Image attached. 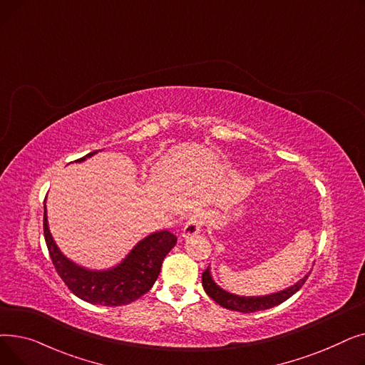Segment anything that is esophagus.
<instances>
[{
	"mask_svg": "<svg viewBox=\"0 0 365 365\" xmlns=\"http://www.w3.org/2000/svg\"><path fill=\"white\" fill-rule=\"evenodd\" d=\"M207 217L204 213H195L190 216L183 227V237H190V235H195L201 231V227L205 225Z\"/></svg>",
	"mask_w": 365,
	"mask_h": 365,
	"instance_id": "34e87169",
	"label": "esophagus"
}]
</instances>
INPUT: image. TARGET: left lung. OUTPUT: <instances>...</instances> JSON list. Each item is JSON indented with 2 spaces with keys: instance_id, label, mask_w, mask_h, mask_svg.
Listing matches in <instances>:
<instances>
[{
  "instance_id": "left-lung-1",
  "label": "left lung",
  "mask_w": 365,
  "mask_h": 365,
  "mask_svg": "<svg viewBox=\"0 0 365 365\" xmlns=\"http://www.w3.org/2000/svg\"><path fill=\"white\" fill-rule=\"evenodd\" d=\"M309 275H306L304 278H302L299 282H296L294 285L289 287L287 290L269 294V296H260V297H240L235 294L227 293L225 290H222L220 287L212 279V275H210V269H207L202 272V287L205 293L212 297L216 303H219L222 308L231 309V311H238V312H257V311H264L274 308V306L285 302L287 299H290L296 292H299L302 289V285L306 282Z\"/></svg>"
}]
</instances>
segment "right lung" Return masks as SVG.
<instances>
[{"label":"right lung","mask_w":365,"mask_h":365,"mask_svg":"<svg viewBox=\"0 0 365 365\" xmlns=\"http://www.w3.org/2000/svg\"><path fill=\"white\" fill-rule=\"evenodd\" d=\"M96 152L98 150L76 161H84ZM43 227L51 262L68 289L76 297L103 306L128 304L148 293L160 275L164 257L178 242V237L168 231L150 234L134 247L117 267L98 272L76 266L61 253L48 231L46 205Z\"/></svg>","instance_id":"1"}]
</instances>
